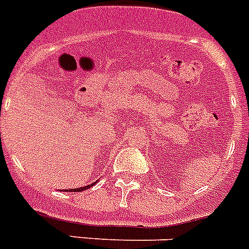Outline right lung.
Instances as JSON below:
<instances>
[{
    "label": "right lung",
    "mask_w": 249,
    "mask_h": 249,
    "mask_svg": "<svg viewBox=\"0 0 249 249\" xmlns=\"http://www.w3.org/2000/svg\"><path fill=\"white\" fill-rule=\"evenodd\" d=\"M96 183H97V181H96V182H93V183H91V185H87V186H83V187H79V189H71V190H66V191L81 192V191H83V190H87V189H89V187H92V186L96 185Z\"/></svg>",
    "instance_id": "right-lung-1"
}]
</instances>
